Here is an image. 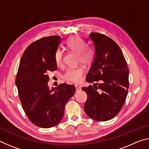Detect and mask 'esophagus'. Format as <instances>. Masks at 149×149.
Segmentation results:
<instances>
[{"label": "esophagus", "mask_w": 149, "mask_h": 149, "mask_svg": "<svg viewBox=\"0 0 149 149\" xmlns=\"http://www.w3.org/2000/svg\"><path fill=\"white\" fill-rule=\"evenodd\" d=\"M74 86H75V89H76L77 91H79L81 90V88H80V86L79 85H75Z\"/></svg>", "instance_id": "esophagus-1"}]
</instances>
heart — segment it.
Here are the masks:
<instances>
[{"mask_svg": "<svg viewBox=\"0 0 149 149\" xmlns=\"http://www.w3.org/2000/svg\"><path fill=\"white\" fill-rule=\"evenodd\" d=\"M67 48L74 53L77 54V60L85 65L91 63L92 61V54L88 49L85 48L86 44L82 39L77 36H72L65 41ZM55 61L58 66L62 65L63 52L58 49L55 54ZM84 69L80 66L69 68L63 74V78L67 82L78 83L81 81Z\"/></svg>", "mask_w": 149, "mask_h": 149, "instance_id": "heart-1", "label": "heart"}]
</instances>
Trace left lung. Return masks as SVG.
I'll return each instance as SVG.
<instances>
[{
	"label": "left lung",
	"instance_id": "left-lung-1",
	"mask_svg": "<svg viewBox=\"0 0 149 149\" xmlns=\"http://www.w3.org/2000/svg\"><path fill=\"white\" fill-rule=\"evenodd\" d=\"M89 40L94 49V59L86 81L93 85L82 88L88 95L84 111L95 120H109L118 114L126 101L129 69L121 49L113 39L92 33Z\"/></svg>",
	"mask_w": 149,
	"mask_h": 149
}]
</instances>
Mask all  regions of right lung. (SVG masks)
Here are the masks:
<instances>
[{
	"instance_id": "1",
	"label": "right lung",
	"mask_w": 149,
	"mask_h": 149,
	"mask_svg": "<svg viewBox=\"0 0 149 149\" xmlns=\"http://www.w3.org/2000/svg\"><path fill=\"white\" fill-rule=\"evenodd\" d=\"M62 38L49 36L27 46L21 58L15 84L23 111L35 126L49 128L63 117L65 105L74 95L75 87L63 83L50 90L48 74L57 70L55 54Z\"/></svg>"
}]
</instances>
